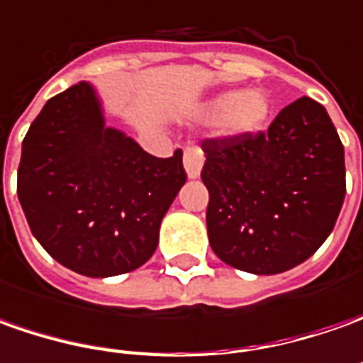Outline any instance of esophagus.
Wrapping results in <instances>:
<instances>
[{
	"instance_id": "34e87169",
	"label": "esophagus",
	"mask_w": 363,
	"mask_h": 363,
	"mask_svg": "<svg viewBox=\"0 0 363 363\" xmlns=\"http://www.w3.org/2000/svg\"><path fill=\"white\" fill-rule=\"evenodd\" d=\"M182 162H184L186 177H189V179H199V177H201V170H203V164H205V155H203L201 148L191 146V148L184 150Z\"/></svg>"
}]
</instances>
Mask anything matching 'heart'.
Returning a JSON list of instances; mask_svg holds the SVG:
<instances>
[{
	"label": "heart",
	"mask_w": 363,
	"mask_h": 363,
	"mask_svg": "<svg viewBox=\"0 0 363 363\" xmlns=\"http://www.w3.org/2000/svg\"><path fill=\"white\" fill-rule=\"evenodd\" d=\"M273 112V102L263 88L225 90L213 96L205 106L206 120H219L220 134L229 138L253 136L267 126Z\"/></svg>",
	"instance_id": "obj_1"
}]
</instances>
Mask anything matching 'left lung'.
Returning a JSON list of instances; mask_svg holds the SVG:
<instances>
[{
    "mask_svg": "<svg viewBox=\"0 0 363 363\" xmlns=\"http://www.w3.org/2000/svg\"><path fill=\"white\" fill-rule=\"evenodd\" d=\"M203 150L206 231L223 263L275 275L330 237L345 196L344 144L319 102L303 96L265 134L205 140Z\"/></svg>",
    "mask_w": 363,
    "mask_h": 363,
    "instance_id": "8db88e82",
    "label": "left lung"
}]
</instances>
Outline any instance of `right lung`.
<instances>
[{
  "label": "right lung",
  "instance_id": "add662e5",
  "mask_svg": "<svg viewBox=\"0 0 363 363\" xmlns=\"http://www.w3.org/2000/svg\"><path fill=\"white\" fill-rule=\"evenodd\" d=\"M184 182L182 150L157 158L108 126L90 82L50 98L21 144L18 199L33 237L86 277L144 265Z\"/></svg>",
  "mask_w": 363,
  "mask_h": 363
}]
</instances>
